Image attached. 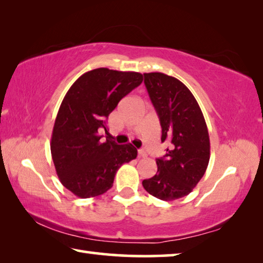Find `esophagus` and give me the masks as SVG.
Here are the masks:
<instances>
[{"instance_id":"obj_1","label":"esophagus","mask_w":263,"mask_h":263,"mask_svg":"<svg viewBox=\"0 0 263 263\" xmlns=\"http://www.w3.org/2000/svg\"><path fill=\"white\" fill-rule=\"evenodd\" d=\"M138 155H139V158H145L147 154H146L144 149H139V151H138Z\"/></svg>"}]
</instances>
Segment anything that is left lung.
<instances>
[{
    "label": "left lung",
    "mask_w": 263,
    "mask_h": 263,
    "mask_svg": "<svg viewBox=\"0 0 263 263\" xmlns=\"http://www.w3.org/2000/svg\"><path fill=\"white\" fill-rule=\"evenodd\" d=\"M145 86L159 116L161 142L167 152L157 159L158 172L142 186L162 201L189 195L205 173L210 139L197 101L180 80L163 73H145Z\"/></svg>",
    "instance_id": "1"
}]
</instances>
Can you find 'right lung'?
Returning <instances> with one entry per match:
<instances>
[{
    "instance_id": "right-lung-1",
    "label": "right lung",
    "mask_w": 263,
    "mask_h": 263,
    "mask_svg": "<svg viewBox=\"0 0 263 263\" xmlns=\"http://www.w3.org/2000/svg\"><path fill=\"white\" fill-rule=\"evenodd\" d=\"M142 82V74L97 68L81 75L58 111L51 153L62 185L81 198L100 196L114 183L123 163L137 158V149L115 141H101L106 119L118 102Z\"/></svg>"
}]
</instances>
